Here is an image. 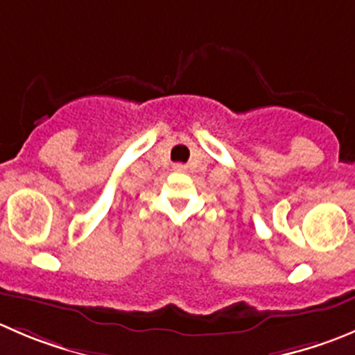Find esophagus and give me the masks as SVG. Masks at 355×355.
Segmentation results:
<instances>
[{"mask_svg": "<svg viewBox=\"0 0 355 355\" xmlns=\"http://www.w3.org/2000/svg\"><path fill=\"white\" fill-rule=\"evenodd\" d=\"M173 170L175 171H185V164H175Z\"/></svg>", "mask_w": 355, "mask_h": 355, "instance_id": "1", "label": "esophagus"}]
</instances>
